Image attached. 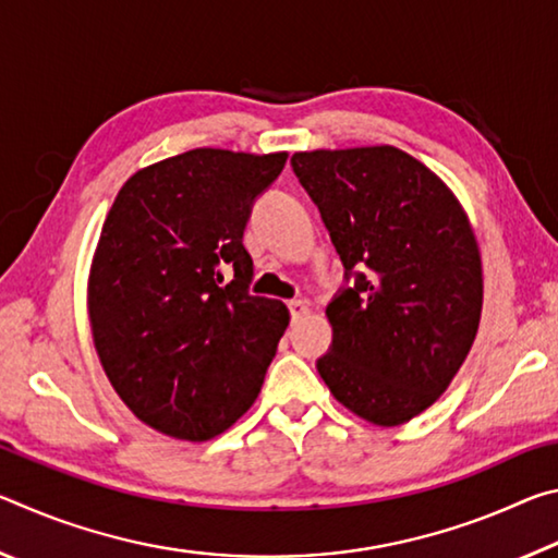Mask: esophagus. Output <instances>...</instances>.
<instances>
[{
	"label": "esophagus",
	"mask_w": 558,
	"mask_h": 558,
	"mask_svg": "<svg viewBox=\"0 0 558 558\" xmlns=\"http://www.w3.org/2000/svg\"><path fill=\"white\" fill-rule=\"evenodd\" d=\"M288 310H290L292 323H298L300 317H305L310 313V305H307V300H290L288 302Z\"/></svg>",
	"instance_id": "obj_1"
}]
</instances>
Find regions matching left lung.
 <instances>
[{"instance_id":"left-lung-1","label":"left lung","mask_w":558,"mask_h":558,"mask_svg":"<svg viewBox=\"0 0 558 558\" xmlns=\"http://www.w3.org/2000/svg\"><path fill=\"white\" fill-rule=\"evenodd\" d=\"M292 172L342 258L317 372L374 426H401L448 389L475 342L483 263L456 194L391 145L295 153Z\"/></svg>"}]
</instances>
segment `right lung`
Instances as JSON below:
<instances>
[{"instance_id": "obj_1", "label": "right lung", "mask_w": 558, "mask_h": 558, "mask_svg": "<svg viewBox=\"0 0 558 558\" xmlns=\"http://www.w3.org/2000/svg\"><path fill=\"white\" fill-rule=\"evenodd\" d=\"M286 159L189 149L132 174L106 216L93 344L128 409L165 436L209 440L258 399L290 313L248 292L243 231Z\"/></svg>"}]
</instances>
